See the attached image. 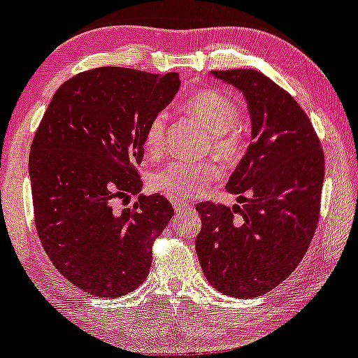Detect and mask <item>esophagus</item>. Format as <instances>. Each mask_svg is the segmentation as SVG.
Here are the masks:
<instances>
[{"label":"esophagus","mask_w":358,"mask_h":358,"mask_svg":"<svg viewBox=\"0 0 358 358\" xmlns=\"http://www.w3.org/2000/svg\"><path fill=\"white\" fill-rule=\"evenodd\" d=\"M171 203H173V207H175V210L176 212H180V210H188L190 209V203L188 202H185V200H182V199H171Z\"/></svg>","instance_id":"1"}]
</instances>
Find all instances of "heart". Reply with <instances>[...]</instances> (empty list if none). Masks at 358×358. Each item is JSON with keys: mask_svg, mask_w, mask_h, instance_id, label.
<instances>
[{"mask_svg": "<svg viewBox=\"0 0 358 358\" xmlns=\"http://www.w3.org/2000/svg\"><path fill=\"white\" fill-rule=\"evenodd\" d=\"M182 110L200 122L209 132V149L224 163L234 164L245 156L248 148L245 129L238 124L239 107L236 101L214 90H202L190 96ZM166 137V115L158 113L149 122L144 134V149L149 156L161 155ZM222 168L217 161L175 159L156 170L149 178L152 190L171 199H190L199 195L210 183L219 182Z\"/></svg>", "mask_w": 358, "mask_h": 358, "instance_id": "b5f03b06", "label": "heart"}]
</instances>
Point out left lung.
<instances>
[{
	"label": "left lung",
	"instance_id": "left-lung-1",
	"mask_svg": "<svg viewBox=\"0 0 358 358\" xmlns=\"http://www.w3.org/2000/svg\"><path fill=\"white\" fill-rule=\"evenodd\" d=\"M212 74L241 90L253 127L248 152L227 183L243 206L200 202L195 248L212 287L250 299L284 282L311 245L320 222L324 152L301 105L260 71Z\"/></svg>",
	"mask_w": 358,
	"mask_h": 358
}]
</instances>
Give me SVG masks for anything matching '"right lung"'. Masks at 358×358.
Returning a JSON list of instances; mask_svg holds the SVG:
<instances>
[{
	"instance_id": "right-lung-1",
	"label": "right lung",
	"mask_w": 358,
	"mask_h": 358,
	"mask_svg": "<svg viewBox=\"0 0 358 358\" xmlns=\"http://www.w3.org/2000/svg\"><path fill=\"white\" fill-rule=\"evenodd\" d=\"M180 76L95 68L59 86L29 158L35 227L57 272L90 296L120 297L148 278L152 245L173 217L163 195H139L149 122Z\"/></svg>"
}]
</instances>
